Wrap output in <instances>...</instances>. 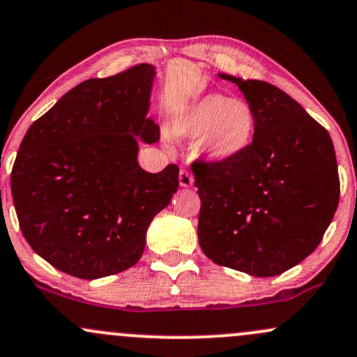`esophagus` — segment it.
I'll return each instance as SVG.
<instances>
[{"instance_id": "1", "label": "esophagus", "mask_w": 357, "mask_h": 357, "mask_svg": "<svg viewBox=\"0 0 357 357\" xmlns=\"http://www.w3.org/2000/svg\"><path fill=\"white\" fill-rule=\"evenodd\" d=\"M193 174H191L190 171L188 169H181L179 171V185H181L183 188H190L191 185H193Z\"/></svg>"}]
</instances>
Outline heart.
Listing matches in <instances>:
<instances>
[{
    "instance_id": "heart-1",
    "label": "heart",
    "mask_w": 357,
    "mask_h": 357,
    "mask_svg": "<svg viewBox=\"0 0 357 357\" xmlns=\"http://www.w3.org/2000/svg\"><path fill=\"white\" fill-rule=\"evenodd\" d=\"M171 132L178 139H198V151L211 162H227L250 146L256 115L248 101L208 93L176 113Z\"/></svg>"
}]
</instances>
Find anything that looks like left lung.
I'll return each mask as SVG.
<instances>
[{
	"instance_id": "1",
	"label": "left lung",
	"mask_w": 357,
	"mask_h": 357,
	"mask_svg": "<svg viewBox=\"0 0 357 357\" xmlns=\"http://www.w3.org/2000/svg\"><path fill=\"white\" fill-rule=\"evenodd\" d=\"M232 81L256 115L252 142L227 162L195 160L198 242L215 264L276 276L310 256L337 210L331 135L291 96L257 79Z\"/></svg>"
}]
</instances>
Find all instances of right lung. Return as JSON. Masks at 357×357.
Segmentation results:
<instances>
[{
  "label": "right lung",
  "mask_w": 357,
  "mask_h": 357,
  "mask_svg": "<svg viewBox=\"0 0 357 357\" xmlns=\"http://www.w3.org/2000/svg\"><path fill=\"white\" fill-rule=\"evenodd\" d=\"M154 76V66L137 64L77 84L20 144L11 171L20 229L59 271L98 280L132 268L178 191L176 164L152 174L137 160L139 140L160 135L147 119Z\"/></svg>",
  "instance_id": "1"
}]
</instances>
